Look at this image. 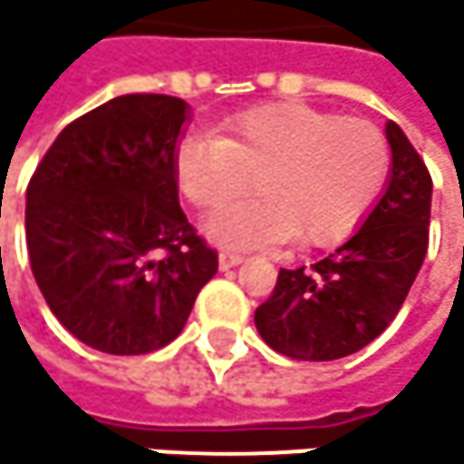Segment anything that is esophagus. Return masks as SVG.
<instances>
[{"label": "esophagus", "instance_id": "1", "mask_svg": "<svg viewBox=\"0 0 464 464\" xmlns=\"http://www.w3.org/2000/svg\"><path fill=\"white\" fill-rule=\"evenodd\" d=\"M242 264V256L239 253H219V270H230V266Z\"/></svg>", "mask_w": 464, "mask_h": 464}]
</instances>
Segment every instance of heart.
<instances>
[{"mask_svg":"<svg viewBox=\"0 0 464 464\" xmlns=\"http://www.w3.org/2000/svg\"><path fill=\"white\" fill-rule=\"evenodd\" d=\"M183 200L214 214L250 180L261 200L208 222V237L227 247L295 239L328 247L359 227L390 175V144L372 121L343 119L306 102H270L242 111L214 136H186L172 152Z\"/></svg>","mask_w":464,"mask_h":464,"instance_id":"b5f03b06","label":"heart"}]
</instances>
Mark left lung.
<instances>
[{
    "label": "left lung",
    "instance_id": "obj_1",
    "mask_svg": "<svg viewBox=\"0 0 464 464\" xmlns=\"http://www.w3.org/2000/svg\"><path fill=\"white\" fill-rule=\"evenodd\" d=\"M392 167L387 188L362 227L323 261L281 270L256 309V328L273 351L331 362L364 345L395 320L429 247L431 175L395 121H387Z\"/></svg>",
    "mask_w": 464,
    "mask_h": 464
}]
</instances>
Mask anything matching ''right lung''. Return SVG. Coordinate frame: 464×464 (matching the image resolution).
Here are the masks:
<instances>
[{
    "instance_id": "right-lung-1",
    "label": "right lung",
    "mask_w": 464,
    "mask_h": 464,
    "mask_svg": "<svg viewBox=\"0 0 464 464\" xmlns=\"http://www.w3.org/2000/svg\"><path fill=\"white\" fill-rule=\"evenodd\" d=\"M188 105L124 94L61 130L27 186L35 284L88 348L139 356L183 331L217 253L178 203L172 152Z\"/></svg>"
}]
</instances>
